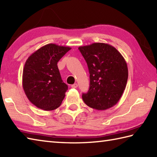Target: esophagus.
<instances>
[{
    "mask_svg": "<svg viewBox=\"0 0 157 157\" xmlns=\"http://www.w3.org/2000/svg\"><path fill=\"white\" fill-rule=\"evenodd\" d=\"M77 87H78V84L77 83H75V84H73V85H71V87H72V88H76Z\"/></svg>",
    "mask_w": 157,
    "mask_h": 157,
    "instance_id": "1",
    "label": "esophagus"
}]
</instances>
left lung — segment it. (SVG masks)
Masks as SVG:
<instances>
[{
    "label": "left lung",
    "mask_w": 157,
    "mask_h": 157,
    "mask_svg": "<svg viewBox=\"0 0 157 157\" xmlns=\"http://www.w3.org/2000/svg\"><path fill=\"white\" fill-rule=\"evenodd\" d=\"M78 50L87 62L90 85L82 94L84 102L96 110H106L116 105L125 90L128 72L126 62L113 46L94 43Z\"/></svg>",
    "instance_id": "obj_1"
}]
</instances>
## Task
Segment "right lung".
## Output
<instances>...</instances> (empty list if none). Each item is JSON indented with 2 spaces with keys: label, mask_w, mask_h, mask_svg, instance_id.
<instances>
[{
  "label": "right lung",
  "mask_w": 157,
  "mask_h": 157,
  "mask_svg": "<svg viewBox=\"0 0 157 157\" xmlns=\"http://www.w3.org/2000/svg\"><path fill=\"white\" fill-rule=\"evenodd\" d=\"M71 49L68 46L48 44L33 53L26 61L22 86L32 104L45 111L57 109L67 90L61 77L57 63Z\"/></svg>",
  "instance_id": "1"
}]
</instances>
